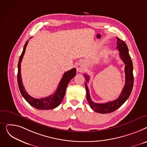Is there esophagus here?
I'll return each instance as SVG.
<instances>
[{
  "mask_svg": "<svg viewBox=\"0 0 147 147\" xmlns=\"http://www.w3.org/2000/svg\"><path fill=\"white\" fill-rule=\"evenodd\" d=\"M76 67L77 71L79 72H83L85 69L84 65L82 63H81V62L77 63Z\"/></svg>",
  "mask_w": 147,
  "mask_h": 147,
  "instance_id": "1",
  "label": "esophagus"
}]
</instances>
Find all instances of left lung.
<instances>
[{
	"label": "left lung",
	"instance_id": "1",
	"mask_svg": "<svg viewBox=\"0 0 147 147\" xmlns=\"http://www.w3.org/2000/svg\"><path fill=\"white\" fill-rule=\"evenodd\" d=\"M116 49L119 51V56L125 65V85L123 90L120 94L119 97L113 101H109L106 103H96L93 102L90 97V92L87 84L85 82L86 91H87V99L90 107L95 111L101 114L111 113L121 106L127 100L132 92L134 85V75H133V65L131 58L129 54V50L126 43L120 38H117ZM86 81L88 82L90 78L85 74Z\"/></svg>",
	"mask_w": 147,
	"mask_h": 147
}]
</instances>
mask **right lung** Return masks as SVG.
<instances>
[{
	"instance_id": "obj_1",
	"label": "right lung",
	"mask_w": 147,
	"mask_h": 147,
	"mask_svg": "<svg viewBox=\"0 0 147 147\" xmlns=\"http://www.w3.org/2000/svg\"><path fill=\"white\" fill-rule=\"evenodd\" d=\"M28 42V40L27 41V42H25V44L24 45L22 53L19 59V62L18 65V75H17V79H18V84L20 92L24 99L34 108L38 110L53 109L59 106L62 101V100L65 94L66 89L69 82V81L76 75V69L73 68L70 71H68L64 74L62 80H60V82L58 85V87L56 91L53 95L48 96L47 97L42 98L40 99L34 98L32 97L27 92V91L25 90V88L22 84L21 74V63L22 62V58L24 57L26 47L27 46Z\"/></svg>"
}]
</instances>
